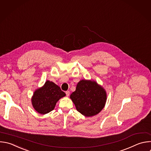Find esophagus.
<instances>
[{"label":"esophagus","instance_id":"1","mask_svg":"<svg viewBox=\"0 0 151 151\" xmlns=\"http://www.w3.org/2000/svg\"><path fill=\"white\" fill-rule=\"evenodd\" d=\"M66 96H69V94H70V92L68 91H66Z\"/></svg>","mask_w":151,"mask_h":151}]
</instances>
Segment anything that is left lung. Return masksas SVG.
Listing matches in <instances>:
<instances>
[{"instance_id":"1","label":"left lung","mask_w":151,"mask_h":151,"mask_svg":"<svg viewBox=\"0 0 151 151\" xmlns=\"http://www.w3.org/2000/svg\"><path fill=\"white\" fill-rule=\"evenodd\" d=\"M78 111L85 117L98 114L105 106L107 93L94 81L81 80L70 96Z\"/></svg>"}]
</instances>
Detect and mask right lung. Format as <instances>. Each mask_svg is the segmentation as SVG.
<instances>
[{"instance_id": "add662e5", "label": "right lung", "mask_w": 151, "mask_h": 151, "mask_svg": "<svg viewBox=\"0 0 151 151\" xmlns=\"http://www.w3.org/2000/svg\"><path fill=\"white\" fill-rule=\"evenodd\" d=\"M65 95L58 85L47 81L42 87L35 91L31 102L35 111L41 114H45L53 110L57 102Z\"/></svg>"}]
</instances>
